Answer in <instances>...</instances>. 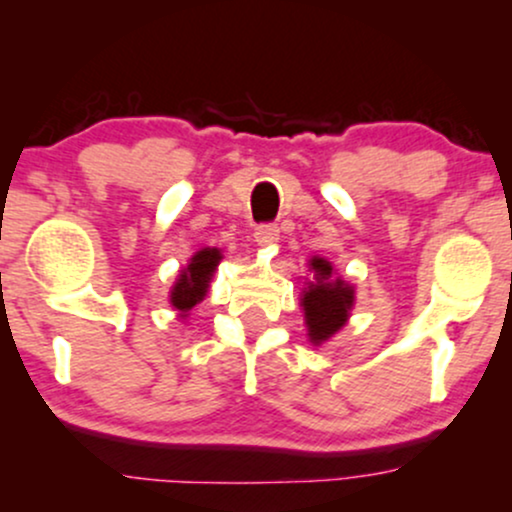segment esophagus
<instances>
[{
  "label": "esophagus",
  "instance_id": "34e87169",
  "mask_svg": "<svg viewBox=\"0 0 512 512\" xmlns=\"http://www.w3.org/2000/svg\"><path fill=\"white\" fill-rule=\"evenodd\" d=\"M255 243L260 245V248H272V245L279 243V228L272 226V223L260 226L255 231Z\"/></svg>",
  "mask_w": 512,
  "mask_h": 512
}]
</instances>
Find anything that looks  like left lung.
Returning <instances> with one entry per match:
<instances>
[{
  "label": "left lung",
  "instance_id": "obj_1",
  "mask_svg": "<svg viewBox=\"0 0 512 512\" xmlns=\"http://www.w3.org/2000/svg\"><path fill=\"white\" fill-rule=\"evenodd\" d=\"M308 272L313 276L301 289V310L308 327V342L322 346L349 322L356 303V286L342 279L334 264L320 255L310 257Z\"/></svg>",
  "mask_w": 512,
  "mask_h": 512
}]
</instances>
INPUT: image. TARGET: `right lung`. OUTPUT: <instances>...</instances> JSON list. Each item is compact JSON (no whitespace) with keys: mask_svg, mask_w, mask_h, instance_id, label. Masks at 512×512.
<instances>
[{"mask_svg":"<svg viewBox=\"0 0 512 512\" xmlns=\"http://www.w3.org/2000/svg\"><path fill=\"white\" fill-rule=\"evenodd\" d=\"M221 260V248H202L190 257L187 267L180 269L178 279L170 286L168 301L173 305V310H178V317H182V320L190 315V310L197 303H202L207 298L211 276H214Z\"/></svg>","mask_w":512,"mask_h":512,"instance_id":"1","label":"right lung"}]
</instances>
